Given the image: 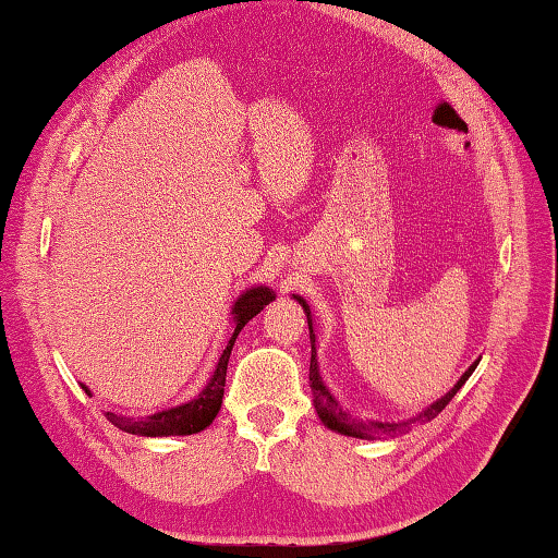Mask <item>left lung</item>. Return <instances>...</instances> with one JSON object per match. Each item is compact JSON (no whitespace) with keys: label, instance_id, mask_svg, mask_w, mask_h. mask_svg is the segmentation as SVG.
I'll return each instance as SVG.
<instances>
[{"label":"left lung","instance_id":"8db88e82","mask_svg":"<svg viewBox=\"0 0 558 558\" xmlns=\"http://www.w3.org/2000/svg\"><path fill=\"white\" fill-rule=\"evenodd\" d=\"M293 301H299L303 306V313H306L308 318V332H311V372H308V384H311V393H313V405H315V413H318L320 423L332 429V433H340L347 437H356V439H376V437H398V435H405L413 423H427V420L437 417L442 410L449 405L451 398L457 396V391L461 386L469 381V376L474 374V369L478 366L481 360H476L474 364L469 366V369L461 374L459 381L451 386V391H447L442 398H437L435 403H429L425 410H420L415 417L410 420H401V423H381V420H356L354 415L347 413V410L338 403V398L332 396V391L328 386H325L323 376H320V366H318V350H315V320H313V313L311 306L306 303V299H301L293 293Z\"/></svg>","mask_w":558,"mask_h":558}]
</instances>
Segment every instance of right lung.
<instances>
[{"label": "right lung", "mask_w": 558, "mask_h": 558, "mask_svg": "<svg viewBox=\"0 0 558 558\" xmlns=\"http://www.w3.org/2000/svg\"><path fill=\"white\" fill-rule=\"evenodd\" d=\"M277 293L271 291L269 287H250L247 291L240 293L235 299L233 306H230V315H233V335H230V340L226 344L223 354L218 356V364L208 378L206 386L198 391V396H194L192 401H186L182 405H174V408H165L160 413H153L148 417H123V415H116V413H104L111 425H116L123 433L129 435H138V437H174V435H196L206 429L208 425L214 423L220 403H223V386H226V369H228V360H230V352H233V344L238 340L240 330L245 328V325L255 318V315L269 306V301H275ZM84 393H89V388L82 384Z\"/></svg>", "instance_id": "right-lung-1"}]
</instances>
